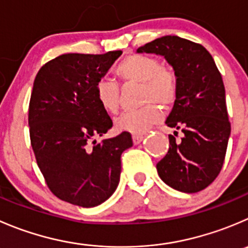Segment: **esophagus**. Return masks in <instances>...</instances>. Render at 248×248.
I'll return each mask as SVG.
<instances>
[{
  "label": "esophagus",
  "mask_w": 248,
  "mask_h": 248,
  "mask_svg": "<svg viewBox=\"0 0 248 248\" xmlns=\"http://www.w3.org/2000/svg\"><path fill=\"white\" fill-rule=\"evenodd\" d=\"M132 138H133V143L134 144H139L141 140H143L144 137L143 136H139V134H134V136L132 137Z\"/></svg>",
  "instance_id": "esophagus-1"
}]
</instances>
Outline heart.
Wrapping results in <instances>:
<instances>
[{
	"label": "heart",
	"instance_id": "obj_1",
	"mask_svg": "<svg viewBox=\"0 0 248 248\" xmlns=\"http://www.w3.org/2000/svg\"><path fill=\"white\" fill-rule=\"evenodd\" d=\"M115 74L124 83H140V103L145 104L136 111L122 114L115 120L120 132L143 134L161 120L157 105L168 109L178 98V78L170 66L149 54H132L121 60ZM95 99L108 114H116L120 109V87L110 78H100L94 87Z\"/></svg>",
	"mask_w": 248,
	"mask_h": 248
}]
</instances>
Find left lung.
<instances>
[{
    "mask_svg": "<svg viewBox=\"0 0 248 248\" xmlns=\"http://www.w3.org/2000/svg\"><path fill=\"white\" fill-rule=\"evenodd\" d=\"M166 58L178 78V98L168 127L167 154L156 168L161 179L182 193H198L207 188L223 167L230 136L222 75L212 55L200 43L178 36H163L137 49Z\"/></svg>",
    "mask_w": 248,
    "mask_h": 248,
    "instance_id": "8db88e82",
    "label": "left lung"
}]
</instances>
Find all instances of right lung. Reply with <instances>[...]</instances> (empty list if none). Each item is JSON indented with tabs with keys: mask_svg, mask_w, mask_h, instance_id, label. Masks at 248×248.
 Masks as SVG:
<instances>
[{
	"mask_svg": "<svg viewBox=\"0 0 248 248\" xmlns=\"http://www.w3.org/2000/svg\"><path fill=\"white\" fill-rule=\"evenodd\" d=\"M121 50L69 53L38 70L29 103V132L36 162L48 189L60 200L94 207L116 190L121 155L133 145L122 132L97 143L112 126L95 99V83Z\"/></svg>",
	"mask_w": 248,
	"mask_h": 248,
	"instance_id": "add662e5",
	"label": "right lung"
}]
</instances>
